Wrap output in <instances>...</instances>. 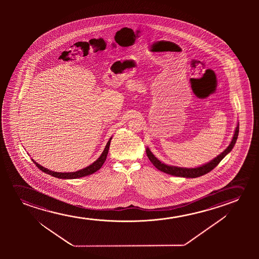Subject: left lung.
<instances>
[{"instance_id": "left-lung-1", "label": "left lung", "mask_w": 259, "mask_h": 259, "mask_svg": "<svg viewBox=\"0 0 259 259\" xmlns=\"http://www.w3.org/2000/svg\"><path fill=\"white\" fill-rule=\"evenodd\" d=\"M238 135H239V123H238L237 126L235 128L232 142H231L227 149H225L223 152L220 154L219 156L211 160L209 163H205L202 166L196 167V168H184V167L168 165V164L162 163L160 160L157 159L156 156L153 155L152 152L149 150V148L146 149V153H147V156L150 160V162L153 163V165L156 167V169H158L163 172L170 174V175H174V176H177V177L197 178L208 174L210 170H212L220 163V161L223 159L224 157L227 156L228 153L230 152L231 150L234 148V146L235 145V142L237 141Z\"/></svg>"}]
</instances>
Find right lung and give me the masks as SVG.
I'll use <instances>...</instances> for the list:
<instances>
[{"instance_id":"right-lung-1","label":"right lung","mask_w":259,"mask_h":259,"mask_svg":"<svg viewBox=\"0 0 259 259\" xmlns=\"http://www.w3.org/2000/svg\"><path fill=\"white\" fill-rule=\"evenodd\" d=\"M111 139H112V137H110L109 142H107L106 147H105V149H104L103 152L102 153V155L100 156L98 159L95 161L94 163H91L89 166H87L84 169L77 170V171H74V172H57V171H52V170H48L47 168H44L41 165H39V163H36L34 160H32L33 161V163H35L36 166L39 168V170H42L43 172L50 174V175L54 176V177L59 178V179H67V180L68 179H78V178L85 177L88 175L96 172V171L99 170L101 167L103 166V163H104L105 160H106L108 152H109Z\"/></svg>"}]
</instances>
